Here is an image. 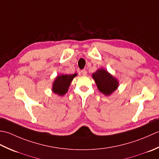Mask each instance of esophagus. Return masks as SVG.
<instances>
[{"label":"esophagus","mask_w":159,"mask_h":159,"mask_svg":"<svg viewBox=\"0 0 159 159\" xmlns=\"http://www.w3.org/2000/svg\"><path fill=\"white\" fill-rule=\"evenodd\" d=\"M81 73L82 74V75H87V71L86 70H82V71H81Z\"/></svg>","instance_id":"esophagus-1"}]
</instances>
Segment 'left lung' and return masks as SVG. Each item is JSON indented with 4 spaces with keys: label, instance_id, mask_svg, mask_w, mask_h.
Wrapping results in <instances>:
<instances>
[{
    "label": "left lung",
    "instance_id": "1",
    "mask_svg": "<svg viewBox=\"0 0 159 159\" xmlns=\"http://www.w3.org/2000/svg\"><path fill=\"white\" fill-rule=\"evenodd\" d=\"M92 77L95 80L98 90L106 96L114 93L119 85L118 80L103 68L93 73Z\"/></svg>",
    "mask_w": 159,
    "mask_h": 159
}]
</instances>
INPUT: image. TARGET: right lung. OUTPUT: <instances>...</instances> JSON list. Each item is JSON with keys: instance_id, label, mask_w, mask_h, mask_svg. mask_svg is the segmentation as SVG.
I'll return each mask as SVG.
<instances>
[{"instance_id": "1", "label": "right lung", "mask_w": 159, "mask_h": 159, "mask_svg": "<svg viewBox=\"0 0 159 159\" xmlns=\"http://www.w3.org/2000/svg\"><path fill=\"white\" fill-rule=\"evenodd\" d=\"M77 75V73L72 75H67V74H61L58 75L55 78L52 84L53 93L57 94L59 96H63L68 92L69 86L74 77Z\"/></svg>"}]
</instances>
